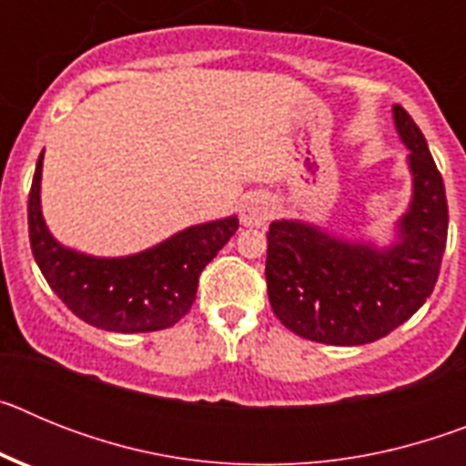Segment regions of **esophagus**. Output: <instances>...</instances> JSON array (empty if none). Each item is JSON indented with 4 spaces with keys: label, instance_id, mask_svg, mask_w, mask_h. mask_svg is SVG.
<instances>
[{
    "label": "esophagus",
    "instance_id": "34e87169",
    "mask_svg": "<svg viewBox=\"0 0 466 466\" xmlns=\"http://www.w3.org/2000/svg\"><path fill=\"white\" fill-rule=\"evenodd\" d=\"M275 214V203L270 200L268 196H249L242 203L240 209V219L245 226H266L270 219H273Z\"/></svg>",
    "mask_w": 466,
    "mask_h": 466
}]
</instances>
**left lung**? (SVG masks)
Here are the masks:
<instances>
[{
  "label": "left lung",
  "instance_id": "8db88e82",
  "mask_svg": "<svg viewBox=\"0 0 466 466\" xmlns=\"http://www.w3.org/2000/svg\"><path fill=\"white\" fill-rule=\"evenodd\" d=\"M394 123L410 149L413 175V200L399 219L397 245L378 249L339 240L300 221L270 224V306L300 339L327 345L373 343L410 319L434 291L448 238L446 188L409 111L394 106Z\"/></svg>",
  "mask_w": 466,
  "mask_h": 466
}]
</instances>
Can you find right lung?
<instances>
[{"label": "right lung", "instance_id": "right-lung-1", "mask_svg": "<svg viewBox=\"0 0 466 466\" xmlns=\"http://www.w3.org/2000/svg\"><path fill=\"white\" fill-rule=\"evenodd\" d=\"M41 151L27 200L30 247L41 275L65 306L105 331L144 333L177 324L191 310L198 278L238 230L236 217L191 226L147 252L97 258L63 247L41 217Z\"/></svg>", "mask_w": 466, "mask_h": 466}]
</instances>
